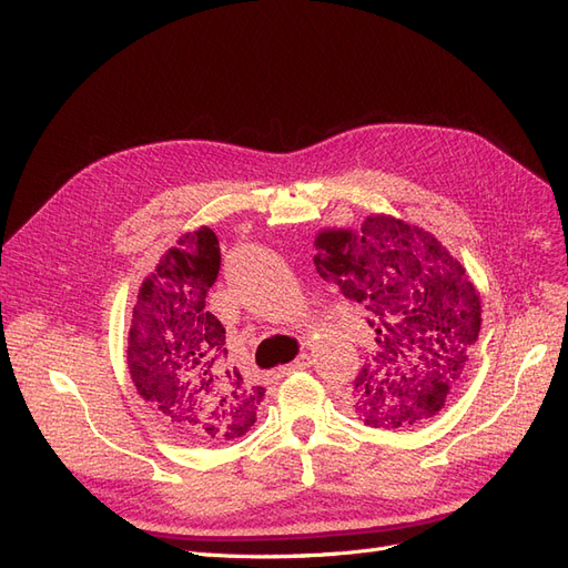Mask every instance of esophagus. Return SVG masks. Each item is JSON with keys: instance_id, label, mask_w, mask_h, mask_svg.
I'll list each match as a JSON object with an SVG mask.
<instances>
[{"instance_id": "esophagus-1", "label": "esophagus", "mask_w": 568, "mask_h": 568, "mask_svg": "<svg viewBox=\"0 0 568 568\" xmlns=\"http://www.w3.org/2000/svg\"><path fill=\"white\" fill-rule=\"evenodd\" d=\"M313 365V357L307 355V353H303L301 357H296L294 363H288V365H282L280 367V376H286V374H291V372H298V369H305V367H311Z\"/></svg>"}]
</instances>
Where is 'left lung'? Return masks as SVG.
I'll return each mask as SVG.
<instances>
[{
	"instance_id": "left-lung-1",
	"label": "left lung",
	"mask_w": 568,
	"mask_h": 568,
	"mask_svg": "<svg viewBox=\"0 0 568 568\" xmlns=\"http://www.w3.org/2000/svg\"><path fill=\"white\" fill-rule=\"evenodd\" d=\"M320 277L372 317L376 353L351 407L367 426L407 428L436 417L462 384L480 332V296L457 257L419 225L372 213L359 230L315 236Z\"/></svg>"
}]
</instances>
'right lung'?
<instances>
[{"instance_id": "right-lung-1", "label": "right lung", "mask_w": 568, "mask_h": 568, "mask_svg": "<svg viewBox=\"0 0 568 568\" xmlns=\"http://www.w3.org/2000/svg\"><path fill=\"white\" fill-rule=\"evenodd\" d=\"M213 230L180 234L149 272L128 334V369L140 398L186 440L222 445L255 424L265 388L248 384L227 359L225 326L205 296L217 280Z\"/></svg>"}]
</instances>
